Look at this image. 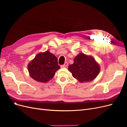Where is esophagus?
I'll return each instance as SVG.
<instances>
[{
    "instance_id": "34e87169",
    "label": "esophagus",
    "mask_w": 127,
    "mask_h": 127,
    "mask_svg": "<svg viewBox=\"0 0 127 127\" xmlns=\"http://www.w3.org/2000/svg\"><path fill=\"white\" fill-rule=\"evenodd\" d=\"M68 63H67V62H66V63H65L64 64L61 65V67H62V68H64V67H67V66H68Z\"/></svg>"
}]
</instances>
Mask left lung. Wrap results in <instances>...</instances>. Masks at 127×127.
Wrapping results in <instances>:
<instances>
[{
    "instance_id": "1",
    "label": "left lung",
    "mask_w": 127,
    "mask_h": 127,
    "mask_svg": "<svg viewBox=\"0 0 127 127\" xmlns=\"http://www.w3.org/2000/svg\"><path fill=\"white\" fill-rule=\"evenodd\" d=\"M68 69L75 78L83 83L94 79L98 75L100 68L92 56L80 53L75 58L74 64L69 65Z\"/></svg>"
}]
</instances>
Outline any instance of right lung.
I'll list each match as a JSON object with an SVG mask.
<instances>
[{
    "instance_id": "1",
    "label": "right lung",
    "mask_w": 127,
    "mask_h": 127,
    "mask_svg": "<svg viewBox=\"0 0 127 127\" xmlns=\"http://www.w3.org/2000/svg\"><path fill=\"white\" fill-rule=\"evenodd\" d=\"M28 68L32 78L37 82L46 83L55 76L60 67L58 64L57 58L47 51L38 53L29 64Z\"/></svg>"
}]
</instances>
